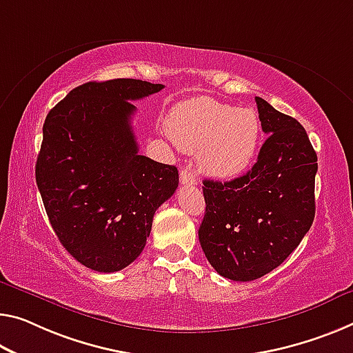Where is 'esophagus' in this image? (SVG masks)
<instances>
[{
	"label": "esophagus",
	"mask_w": 353,
	"mask_h": 353,
	"mask_svg": "<svg viewBox=\"0 0 353 353\" xmlns=\"http://www.w3.org/2000/svg\"><path fill=\"white\" fill-rule=\"evenodd\" d=\"M180 181H181V184H186V186H192V184H195L194 172L189 169H183L180 172Z\"/></svg>",
	"instance_id": "1"
}]
</instances>
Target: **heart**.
<instances>
[{
    "label": "heart",
    "mask_w": 353,
    "mask_h": 353,
    "mask_svg": "<svg viewBox=\"0 0 353 353\" xmlns=\"http://www.w3.org/2000/svg\"><path fill=\"white\" fill-rule=\"evenodd\" d=\"M167 132L180 150L199 153L205 173L230 180L251 167L262 128L252 108L197 97L172 108Z\"/></svg>",
    "instance_id": "heart-1"
}]
</instances>
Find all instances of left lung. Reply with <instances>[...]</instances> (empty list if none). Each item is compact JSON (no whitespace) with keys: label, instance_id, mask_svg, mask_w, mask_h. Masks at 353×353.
<instances>
[{"label":"left lung","instance_id":"1","mask_svg":"<svg viewBox=\"0 0 353 353\" xmlns=\"http://www.w3.org/2000/svg\"><path fill=\"white\" fill-rule=\"evenodd\" d=\"M268 135L257 162L232 181H203L199 240L208 262L232 281L265 276L295 251L316 214L317 154L305 128L256 97Z\"/></svg>","mask_w":353,"mask_h":353}]
</instances>
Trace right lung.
I'll use <instances>...</instances> for the list:
<instances>
[{
	"label": "right lung",
	"instance_id": "add662e5",
	"mask_svg": "<svg viewBox=\"0 0 353 353\" xmlns=\"http://www.w3.org/2000/svg\"><path fill=\"white\" fill-rule=\"evenodd\" d=\"M161 83L88 82L48 112L36 183L58 240L75 260L113 273L140 256L153 216L178 188L175 165L139 154L131 101Z\"/></svg>",
	"mask_w": 353,
	"mask_h": 353
}]
</instances>
